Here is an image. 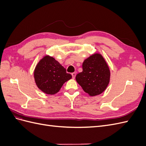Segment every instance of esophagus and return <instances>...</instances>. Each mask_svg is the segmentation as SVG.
<instances>
[{"mask_svg":"<svg viewBox=\"0 0 146 146\" xmlns=\"http://www.w3.org/2000/svg\"><path fill=\"white\" fill-rule=\"evenodd\" d=\"M72 76V78H75V77H76V72H73L71 74Z\"/></svg>","mask_w":146,"mask_h":146,"instance_id":"esophagus-1","label":"esophagus"}]
</instances>
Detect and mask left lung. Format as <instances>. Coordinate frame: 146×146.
<instances>
[{
    "label": "left lung",
    "mask_w": 146,
    "mask_h": 146,
    "mask_svg": "<svg viewBox=\"0 0 146 146\" xmlns=\"http://www.w3.org/2000/svg\"><path fill=\"white\" fill-rule=\"evenodd\" d=\"M82 68L83 71L77 74L76 79L83 91L90 96L102 93L110 79V70L102 55L92 54L83 61Z\"/></svg>",
    "instance_id": "1"
}]
</instances>
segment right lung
Instances as JSON below:
<instances>
[{
	"mask_svg": "<svg viewBox=\"0 0 146 146\" xmlns=\"http://www.w3.org/2000/svg\"><path fill=\"white\" fill-rule=\"evenodd\" d=\"M38 88L43 92L53 95L58 92L72 76L54 58L46 55L39 61L34 70Z\"/></svg>",
	"mask_w": 146,
	"mask_h": 146,
	"instance_id": "right-lung-1",
	"label": "right lung"
}]
</instances>
